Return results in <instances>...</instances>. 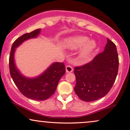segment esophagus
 I'll return each instance as SVG.
<instances>
[{"label": "esophagus", "instance_id": "esophagus-1", "mask_svg": "<svg viewBox=\"0 0 130 130\" xmlns=\"http://www.w3.org/2000/svg\"><path fill=\"white\" fill-rule=\"evenodd\" d=\"M66 72L67 73L72 72H73L72 67L70 66H67L66 67Z\"/></svg>", "mask_w": 130, "mask_h": 130}]
</instances>
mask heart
Returning a JSON list of instances; mask_svg holds the SVG:
<instances>
[{"instance_id": "b5f03b06", "label": "heart", "mask_w": 130, "mask_h": 130, "mask_svg": "<svg viewBox=\"0 0 130 130\" xmlns=\"http://www.w3.org/2000/svg\"><path fill=\"white\" fill-rule=\"evenodd\" d=\"M64 45L70 49L79 48V55L82 58L89 57L97 47V43L94 39H89L85 36H76L67 38Z\"/></svg>"}]
</instances>
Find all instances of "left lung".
<instances>
[{
  "instance_id": "8db88e82",
  "label": "left lung",
  "mask_w": 130,
  "mask_h": 130,
  "mask_svg": "<svg viewBox=\"0 0 130 130\" xmlns=\"http://www.w3.org/2000/svg\"><path fill=\"white\" fill-rule=\"evenodd\" d=\"M119 58L115 44L108 38L104 52L92 61L75 68V93L81 100L92 102L109 92L118 75Z\"/></svg>"
}]
</instances>
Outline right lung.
<instances>
[{
    "instance_id": "obj_1",
    "label": "right lung",
    "mask_w": 130,
    "mask_h": 130,
    "mask_svg": "<svg viewBox=\"0 0 130 130\" xmlns=\"http://www.w3.org/2000/svg\"><path fill=\"white\" fill-rule=\"evenodd\" d=\"M41 29H37L17 38L11 47L9 60L10 75L16 86L25 96L36 101L49 98L55 92L60 78L66 72L63 62H54L41 74L33 78L25 76L17 68L14 60L15 49L24 41L37 37Z\"/></svg>"
}]
</instances>
